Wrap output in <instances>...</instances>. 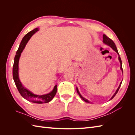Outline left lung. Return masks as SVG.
I'll return each mask as SVG.
<instances>
[{
    "mask_svg": "<svg viewBox=\"0 0 135 135\" xmlns=\"http://www.w3.org/2000/svg\"><path fill=\"white\" fill-rule=\"evenodd\" d=\"M103 42H104L105 44L108 45L109 46H110V47H111L114 51H115L117 53L118 55H119V57H118V59H119V62H120V69H121L122 71V73H123V69H122V60H121V59H120V56H119V53H118V50H117V47H116V46H115V43H114V42L113 41V40H112L111 39H110L109 38H108V36H107V35H105V34H104V35H103ZM122 81L120 83V84H119V87H118V88H117V89L116 92H115V93L114 94L113 96L112 97L111 99H110V100H112V99H113V98L116 95V94L118 93V91H119V88H120V85H121V84H122ZM76 91H77L78 93V95H79L80 97L81 98V99L83 100L85 102H86V103H90V102H89L88 100L85 99V98H84L82 96H81V95H80V93H79V91H78V88H77V87H76Z\"/></svg>",
    "mask_w": 135,
    "mask_h": 135,
    "instance_id": "obj_1",
    "label": "left lung"
}]
</instances>
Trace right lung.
I'll return each mask as SVG.
<instances>
[{"label": "right lung", "instance_id": "1", "mask_svg": "<svg viewBox=\"0 0 135 135\" xmlns=\"http://www.w3.org/2000/svg\"><path fill=\"white\" fill-rule=\"evenodd\" d=\"M38 30V27L35 28V29L28 32L22 39V41L20 44L18 50L16 52V54L14 59V64L13 66V78L18 92L24 99H25L28 101H31L32 103L43 104L49 103V102L54 99L57 92V85H55L53 90L50 93L43 95H35V94L32 93L31 92L28 91L27 89L23 86L18 77V62L20 56H21L23 49L25 48L26 44L28 40H29L32 35Z\"/></svg>", "mask_w": 135, "mask_h": 135}]
</instances>
